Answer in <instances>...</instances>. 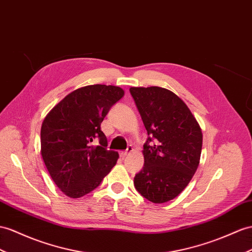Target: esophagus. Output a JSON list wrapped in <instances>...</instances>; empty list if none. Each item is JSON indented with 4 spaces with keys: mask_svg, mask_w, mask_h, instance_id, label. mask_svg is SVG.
I'll return each instance as SVG.
<instances>
[{
    "mask_svg": "<svg viewBox=\"0 0 252 252\" xmlns=\"http://www.w3.org/2000/svg\"><path fill=\"white\" fill-rule=\"evenodd\" d=\"M133 152V147L132 146H128L127 147V149L126 150V151H122V152H120V157L121 158H126L127 154H130V153H132Z\"/></svg>",
    "mask_w": 252,
    "mask_h": 252,
    "instance_id": "1",
    "label": "esophagus"
}]
</instances>
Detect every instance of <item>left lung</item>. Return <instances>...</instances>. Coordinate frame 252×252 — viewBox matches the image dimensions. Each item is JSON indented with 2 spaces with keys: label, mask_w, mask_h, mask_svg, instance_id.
<instances>
[{
  "label": "left lung",
  "mask_w": 252,
  "mask_h": 252,
  "mask_svg": "<svg viewBox=\"0 0 252 252\" xmlns=\"http://www.w3.org/2000/svg\"><path fill=\"white\" fill-rule=\"evenodd\" d=\"M148 133L145 164L134 178L141 196L153 203L175 199L189 185L198 168L202 132L188 105L170 90L131 87Z\"/></svg>",
  "instance_id": "8db88e82"
}]
</instances>
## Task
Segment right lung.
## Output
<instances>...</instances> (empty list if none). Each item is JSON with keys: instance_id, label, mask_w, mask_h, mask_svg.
<instances>
[{"instance_id": "obj_1", "label": "right lung", "mask_w": 252, "mask_h": 252, "mask_svg": "<svg viewBox=\"0 0 252 252\" xmlns=\"http://www.w3.org/2000/svg\"><path fill=\"white\" fill-rule=\"evenodd\" d=\"M124 94L118 86L82 87L64 96L43 119L41 157L54 183L68 197L93 191L117 163L119 154L106 149L101 124ZM94 141L99 145L94 146Z\"/></svg>"}]
</instances>
